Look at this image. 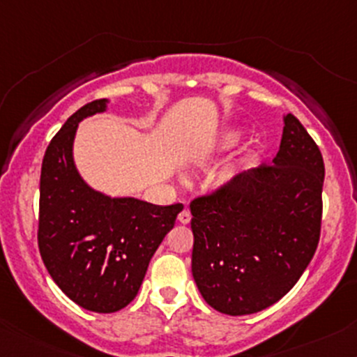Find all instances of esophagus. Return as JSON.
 Here are the masks:
<instances>
[{
  "mask_svg": "<svg viewBox=\"0 0 357 357\" xmlns=\"http://www.w3.org/2000/svg\"><path fill=\"white\" fill-rule=\"evenodd\" d=\"M178 220H179V223H183V225H186V223H190V222H191V213H190V210H183L181 213L178 215Z\"/></svg>",
  "mask_w": 357,
  "mask_h": 357,
  "instance_id": "1",
  "label": "esophagus"
}]
</instances>
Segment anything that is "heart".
<instances>
[{"label": "heart", "mask_w": 357, "mask_h": 357, "mask_svg": "<svg viewBox=\"0 0 357 357\" xmlns=\"http://www.w3.org/2000/svg\"><path fill=\"white\" fill-rule=\"evenodd\" d=\"M242 139V130L237 127H229L225 132H222V135L218 137L217 140L213 142V149L215 152H225V151H230V149H234L237 146L238 142H241ZM234 176H236V172L234 171H229L225 174V178H223V183H230L234 179Z\"/></svg>", "instance_id": "b5f03b06"}]
</instances>
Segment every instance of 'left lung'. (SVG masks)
I'll list each match as a JSON object with an SVG mask.
<instances>
[{"mask_svg": "<svg viewBox=\"0 0 357 357\" xmlns=\"http://www.w3.org/2000/svg\"><path fill=\"white\" fill-rule=\"evenodd\" d=\"M283 121L273 166L237 174L190 205L195 283L227 315H250L283 298L319 245L322 154L296 116Z\"/></svg>", "mask_w": 357, "mask_h": 357, "instance_id": "left-lung-1", "label": "left lung"}]
</instances>
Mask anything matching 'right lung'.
Wrapping results in <instances>:
<instances>
[{"mask_svg":"<svg viewBox=\"0 0 357 357\" xmlns=\"http://www.w3.org/2000/svg\"><path fill=\"white\" fill-rule=\"evenodd\" d=\"M108 103L91 101L69 116L47 147L40 174L42 261L74 303L96 313L119 312L135 298L149 262L183 210L181 203L112 198L81 178L73 154L77 125L107 112Z\"/></svg>","mask_w":357,"mask_h":357,"instance_id":"add662e5","label":"right lung"}]
</instances>
